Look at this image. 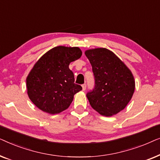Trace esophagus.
I'll return each instance as SVG.
<instances>
[{
    "mask_svg": "<svg viewBox=\"0 0 160 160\" xmlns=\"http://www.w3.org/2000/svg\"><path fill=\"white\" fill-rule=\"evenodd\" d=\"M82 90L83 91H85V90H86V87H87V85L86 84H82Z\"/></svg>",
    "mask_w": 160,
    "mask_h": 160,
    "instance_id": "obj_1",
    "label": "esophagus"
}]
</instances>
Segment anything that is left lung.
<instances>
[{
    "mask_svg": "<svg viewBox=\"0 0 160 160\" xmlns=\"http://www.w3.org/2000/svg\"><path fill=\"white\" fill-rule=\"evenodd\" d=\"M95 76V88L87 94L92 108L111 117L127 106L135 91L132 72L113 52L106 48L85 51Z\"/></svg>",
    "mask_w": 160,
    "mask_h": 160,
    "instance_id": "left-lung-1",
    "label": "left lung"
}]
</instances>
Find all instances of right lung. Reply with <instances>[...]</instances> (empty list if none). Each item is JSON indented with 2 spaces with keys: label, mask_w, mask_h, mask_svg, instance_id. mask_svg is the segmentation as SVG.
Returning a JSON list of instances; mask_svg holds the SVG:
<instances>
[{
  "label": "right lung",
  "mask_w": 160,
  "mask_h": 160,
  "mask_svg": "<svg viewBox=\"0 0 160 160\" xmlns=\"http://www.w3.org/2000/svg\"><path fill=\"white\" fill-rule=\"evenodd\" d=\"M78 47L52 48L35 63L26 78L28 95L37 108L49 114L66 110L82 89L74 83L69 65L81 58Z\"/></svg>",
  "instance_id": "add662e5"
}]
</instances>
